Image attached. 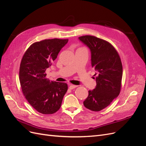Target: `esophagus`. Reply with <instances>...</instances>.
<instances>
[{
    "instance_id": "obj_1",
    "label": "esophagus",
    "mask_w": 146,
    "mask_h": 146,
    "mask_svg": "<svg viewBox=\"0 0 146 146\" xmlns=\"http://www.w3.org/2000/svg\"><path fill=\"white\" fill-rule=\"evenodd\" d=\"M77 85H69V89H70V90H73V89H74V88H77Z\"/></svg>"
}]
</instances>
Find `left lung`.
Here are the masks:
<instances>
[{"label":"left lung","instance_id":"1","mask_svg":"<svg viewBox=\"0 0 146 146\" xmlns=\"http://www.w3.org/2000/svg\"><path fill=\"white\" fill-rule=\"evenodd\" d=\"M90 48L91 66L97 70L95 89L89 91L83 102L85 107L93 111L105 108L121 92L122 65L117 51L111 43L91 35L78 38ZM94 78H95L94 77Z\"/></svg>","mask_w":146,"mask_h":146}]
</instances>
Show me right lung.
Wrapping results in <instances>:
<instances>
[{"label": "right lung", "mask_w": 146, "mask_h": 146, "mask_svg": "<svg viewBox=\"0 0 146 146\" xmlns=\"http://www.w3.org/2000/svg\"><path fill=\"white\" fill-rule=\"evenodd\" d=\"M68 41V39L54 38L35 42L21 60L19 81L22 91L29 103L40 113H56L68 91L67 83L50 82L46 73Z\"/></svg>", "instance_id": "obj_1"}]
</instances>
